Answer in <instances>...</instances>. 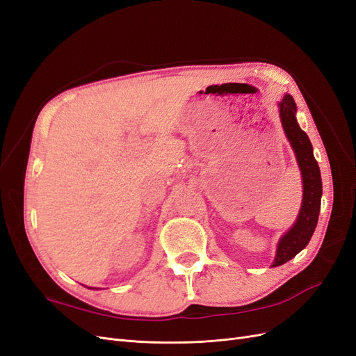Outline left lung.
I'll use <instances>...</instances> for the list:
<instances>
[{
	"instance_id": "1",
	"label": "left lung",
	"mask_w": 356,
	"mask_h": 356,
	"mask_svg": "<svg viewBox=\"0 0 356 356\" xmlns=\"http://www.w3.org/2000/svg\"><path fill=\"white\" fill-rule=\"evenodd\" d=\"M296 113L297 105L293 96L285 95L284 99L279 102V115H281L284 132L294 149L301 170V178H303V202H301L297 221L277 243V251L272 267L285 264L301 250H305L316 229L321 209V170L318 161L315 160L310 139L306 132L300 129Z\"/></svg>"
}]
</instances>
